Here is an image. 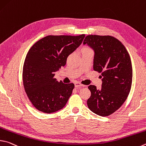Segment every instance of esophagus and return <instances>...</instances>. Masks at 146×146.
<instances>
[{
	"label": "esophagus",
	"mask_w": 146,
	"mask_h": 146,
	"mask_svg": "<svg viewBox=\"0 0 146 146\" xmlns=\"http://www.w3.org/2000/svg\"><path fill=\"white\" fill-rule=\"evenodd\" d=\"M75 86L76 88H81V87H84V85H82V84H80V82H75Z\"/></svg>",
	"instance_id": "34e87169"
}]
</instances>
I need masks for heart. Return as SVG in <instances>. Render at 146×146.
<instances>
[{
    "instance_id": "heart-1",
    "label": "heart",
    "mask_w": 146,
    "mask_h": 146,
    "mask_svg": "<svg viewBox=\"0 0 146 146\" xmlns=\"http://www.w3.org/2000/svg\"><path fill=\"white\" fill-rule=\"evenodd\" d=\"M89 48L88 47H84L83 48H82V50H89Z\"/></svg>"
}]
</instances>
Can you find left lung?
Listing matches in <instances>:
<instances>
[{"label":"left lung","instance_id":"obj_1","mask_svg":"<svg viewBox=\"0 0 146 146\" xmlns=\"http://www.w3.org/2000/svg\"><path fill=\"white\" fill-rule=\"evenodd\" d=\"M87 44L94 52L93 69L102 73V89L90 85L91 95L87 106L100 116H108L118 110L130 91L133 71L130 57L120 41L110 36H87Z\"/></svg>","mask_w":146,"mask_h":146}]
</instances>
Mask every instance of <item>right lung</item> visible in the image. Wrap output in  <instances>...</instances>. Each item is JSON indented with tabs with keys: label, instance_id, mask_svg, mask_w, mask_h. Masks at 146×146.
Returning <instances> with one entry per match:
<instances>
[{
	"label": "right lung",
	"instance_id": "1",
	"mask_svg": "<svg viewBox=\"0 0 146 146\" xmlns=\"http://www.w3.org/2000/svg\"><path fill=\"white\" fill-rule=\"evenodd\" d=\"M84 37L85 34L47 36L29 50L23 67V82L37 110L53 113L66 105L75 85L57 81L55 72L66 65L68 57L80 45Z\"/></svg>",
	"mask_w": 146,
	"mask_h": 146
}]
</instances>
